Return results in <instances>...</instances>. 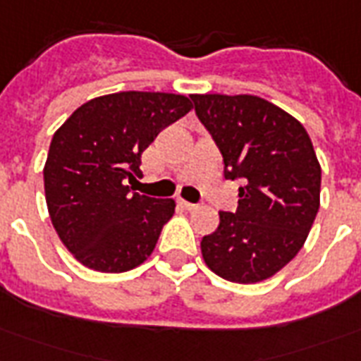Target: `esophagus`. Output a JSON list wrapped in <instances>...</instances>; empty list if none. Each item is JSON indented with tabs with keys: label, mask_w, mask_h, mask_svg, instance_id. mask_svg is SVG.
<instances>
[{
	"label": "esophagus",
	"mask_w": 361,
	"mask_h": 361,
	"mask_svg": "<svg viewBox=\"0 0 361 361\" xmlns=\"http://www.w3.org/2000/svg\"><path fill=\"white\" fill-rule=\"evenodd\" d=\"M178 204H180L184 209H188V212H192V209H198V204H192V202H186V200H178Z\"/></svg>",
	"instance_id": "1"
}]
</instances>
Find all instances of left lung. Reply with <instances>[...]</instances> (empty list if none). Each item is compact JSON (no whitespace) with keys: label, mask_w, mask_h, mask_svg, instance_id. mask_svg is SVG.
<instances>
[{"label":"left lung","mask_w":361,"mask_h":361,"mask_svg":"<svg viewBox=\"0 0 361 361\" xmlns=\"http://www.w3.org/2000/svg\"><path fill=\"white\" fill-rule=\"evenodd\" d=\"M190 97L223 155L225 178L244 183L236 212H219L217 231L202 238V256L227 281H265L298 254L319 209L321 167L312 140L264 97Z\"/></svg>","instance_id":"obj_1"}]
</instances>
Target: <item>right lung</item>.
Segmentation results:
<instances>
[{
  "label": "right lung",
  "instance_id": "1",
  "mask_svg": "<svg viewBox=\"0 0 361 361\" xmlns=\"http://www.w3.org/2000/svg\"><path fill=\"white\" fill-rule=\"evenodd\" d=\"M192 109L163 92H119L80 105L54 134L44 188L63 244L86 267L123 273L154 252L175 200L130 192L142 152Z\"/></svg>",
  "mask_w": 361,
  "mask_h": 361
}]
</instances>
